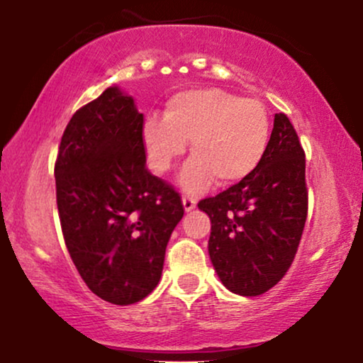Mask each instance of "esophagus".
Returning <instances> with one entry per match:
<instances>
[{
	"mask_svg": "<svg viewBox=\"0 0 363 363\" xmlns=\"http://www.w3.org/2000/svg\"><path fill=\"white\" fill-rule=\"evenodd\" d=\"M182 205H184L186 211H191L196 206V199L191 196H182Z\"/></svg>",
	"mask_w": 363,
	"mask_h": 363,
	"instance_id": "34e87169",
	"label": "esophagus"
}]
</instances>
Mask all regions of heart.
Segmentation results:
<instances>
[{
    "mask_svg": "<svg viewBox=\"0 0 363 363\" xmlns=\"http://www.w3.org/2000/svg\"><path fill=\"white\" fill-rule=\"evenodd\" d=\"M191 157L179 182L199 193L216 179L220 186L242 181L256 170L269 143V118L264 106L218 89L179 91L169 99L165 118L150 116L143 126L148 164L167 174L186 153Z\"/></svg>",
    "mask_w": 363,
    "mask_h": 363,
    "instance_id": "obj_1",
    "label": "heart"
}]
</instances>
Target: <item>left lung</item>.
<instances>
[{"label":"left lung","instance_id":"obj_1","mask_svg":"<svg viewBox=\"0 0 363 363\" xmlns=\"http://www.w3.org/2000/svg\"><path fill=\"white\" fill-rule=\"evenodd\" d=\"M211 220L208 252L222 283L256 297L285 277L307 218L306 153L285 114H274L268 148L256 170L198 203Z\"/></svg>","mask_w":363,"mask_h":363}]
</instances>
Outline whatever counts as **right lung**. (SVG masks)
I'll return each instance as SVG.
<instances>
[{"label":"right lung","instance_id":"obj_1","mask_svg":"<svg viewBox=\"0 0 363 363\" xmlns=\"http://www.w3.org/2000/svg\"><path fill=\"white\" fill-rule=\"evenodd\" d=\"M145 162L143 114L111 86L74 112L54 165L69 256L86 286L116 306L152 294L184 215L177 191Z\"/></svg>","mask_w":363,"mask_h":363}]
</instances>
